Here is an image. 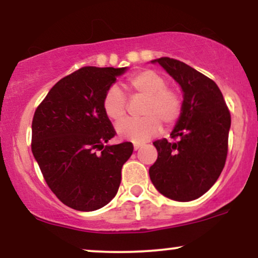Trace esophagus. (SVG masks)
I'll return each instance as SVG.
<instances>
[{
	"label": "esophagus",
	"instance_id": "obj_1",
	"mask_svg": "<svg viewBox=\"0 0 258 258\" xmlns=\"http://www.w3.org/2000/svg\"><path fill=\"white\" fill-rule=\"evenodd\" d=\"M133 148H135V150L141 149V148H142V144H135V146H133Z\"/></svg>",
	"mask_w": 258,
	"mask_h": 258
}]
</instances>
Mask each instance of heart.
I'll list each match as a JSON object with an SVG mask.
<instances>
[{"mask_svg": "<svg viewBox=\"0 0 258 258\" xmlns=\"http://www.w3.org/2000/svg\"><path fill=\"white\" fill-rule=\"evenodd\" d=\"M132 96L143 97L141 115L137 120H123L116 126L121 138L143 143L161 131V123L173 126L183 112V98L176 88L168 87L161 74L150 69L133 73L126 82ZM103 111L109 119L119 122L126 115L127 100L116 86L109 87L102 100Z\"/></svg>", "mask_w": 258, "mask_h": 258, "instance_id": "heart-1", "label": "heart"}]
</instances>
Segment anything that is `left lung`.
<instances>
[{
    "mask_svg": "<svg viewBox=\"0 0 258 258\" xmlns=\"http://www.w3.org/2000/svg\"><path fill=\"white\" fill-rule=\"evenodd\" d=\"M154 61L164 68L184 93L182 116L166 138L154 142L158 159L149 168L155 188L166 198L190 201L215 184L228 154L230 112L214 80L177 59Z\"/></svg>",
    "mask_w": 258,
    "mask_h": 258,
    "instance_id": "1",
    "label": "left lung"
}]
</instances>
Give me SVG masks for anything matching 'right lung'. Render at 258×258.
I'll list each match as a JSON object with an SVG mask.
<instances>
[{
    "mask_svg": "<svg viewBox=\"0 0 258 258\" xmlns=\"http://www.w3.org/2000/svg\"><path fill=\"white\" fill-rule=\"evenodd\" d=\"M125 70L81 68L59 80L35 110L32 154L49 189L74 210L94 211L110 203L132 155L131 142L104 146L116 131L102 100Z\"/></svg>",
    "mask_w": 258,
    "mask_h": 258,
    "instance_id": "add662e5",
    "label": "right lung"
}]
</instances>
